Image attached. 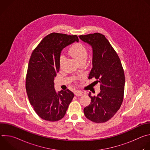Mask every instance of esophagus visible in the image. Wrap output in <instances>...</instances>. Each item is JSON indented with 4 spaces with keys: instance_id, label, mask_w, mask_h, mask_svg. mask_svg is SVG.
Here are the masks:
<instances>
[{
    "instance_id": "1",
    "label": "esophagus",
    "mask_w": 150,
    "mask_h": 150,
    "mask_svg": "<svg viewBox=\"0 0 150 150\" xmlns=\"http://www.w3.org/2000/svg\"><path fill=\"white\" fill-rule=\"evenodd\" d=\"M85 93L83 92H82V91H76L75 93V94L76 96L77 97H79V96H83Z\"/></svg>"
}]
</instances>
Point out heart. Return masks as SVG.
<instances>
[{"mask_svg":"<svg viewBox=\"0 0 150 150\" xmlns=\"http://www.w3.org/2000/svg\"><path fill=\"white\" fill-rule=\"evenodd\" d=\"M70 54L78 62L86 61L88 56V50L82 43L80 42L74 44L69 49ZM65 57L62 54L59 58V66L62 67L65 62Z\"/></svg>","mask_w":150,"mask_h":150,"instance_id":"obj_1","label":"heart"}]
</instances>
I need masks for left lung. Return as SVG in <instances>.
<instances>
[{"label":"left lung","instance_id":"1","mask_svg":"<svg viewBox=\"0 0 150 150\" xmlns=\"http://www.w3.org/2000/svg\"><path fill=\"white\" fill-rule=\"evenodd\" d=\"M79 37L93 48V68L88 78H95L100 83L97 96H88L91 103L83 109L88 119L95 123L109 120L122 104L125 77L120 60L105 37L98 33Z\"/></svg>","mask_w":150,"mask_h":150}]
</instances>
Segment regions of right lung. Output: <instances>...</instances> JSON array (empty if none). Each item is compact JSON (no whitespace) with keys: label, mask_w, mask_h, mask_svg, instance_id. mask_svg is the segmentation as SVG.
<instances>
[{"label":"right lung","mask_w":150,"mask_h":150,"mask_svg":"<svg viewBox=\"0 0 150 150\" xmlns=\"http://www.w3.org/2000/svg\"><path fill=\"white\" fill-rule=\"evenodd\" d=\"M78 40L76 35L53 33L42 39L31 54L25 87L30 104L42 119L55 122L62 119L74 97L68 89L56 93L53 81L59 71L61 51Z\"/></svg>","instance_id":"add662e5"}]
</instances>
